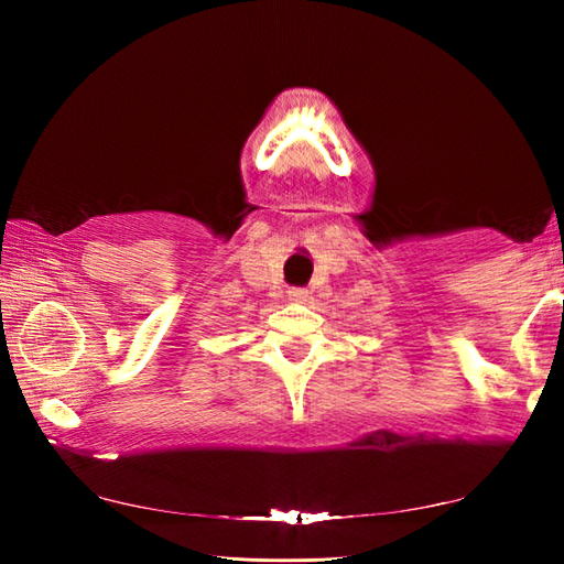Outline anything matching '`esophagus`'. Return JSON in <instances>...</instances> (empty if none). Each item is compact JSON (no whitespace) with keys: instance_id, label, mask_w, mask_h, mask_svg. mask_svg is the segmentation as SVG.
Masks as SVG:
<instances>
[{"instance_id":"1","label":"esophagus","mask_w":564,"mask_h":564,"mask_svg":"<svg viewBox=\"0 0 564 564\" xmlns=\"http://www.w3.org/2000/svg\"><path fill=\"white\" fill-rule=\"evenodd\" d=\"M289 301L295 303V305H297V303H305V301H307V291H305V289H291V291H289Z\"/></svg>"}]
</instances>
